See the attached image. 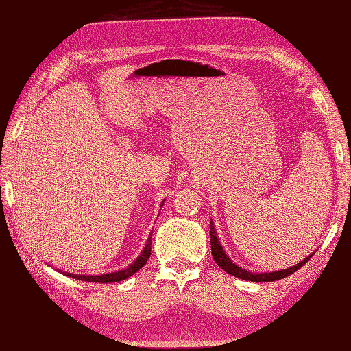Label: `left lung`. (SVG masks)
<instances>
[{
    "label": "left lung",
    "instance_id": "8db88e82",
    "mask_svg": "<svg viewBox=\"0 0 351 351\" xmlns=\"http://www.w3.org/2000/svg\"><path fill=\"white\" fill-rule=\"evenodd\" d=\"M210 242H211V256L215 258V262L217 263V266H221L225 272L231 274V276H234L237 278H242V280H248V281H276V280H281L287 276H292L295 271H298L301 266H304L308 260L312 258V256L317 250H315L312 254H308V256L301 260L300 263H297L295 266L291 267H286V269H280V271H274V272H251L248 269H243V267H240L239 265L232 263V260L226 256L225 250L222 248L221 242H219V237L216 234V228H215V223L213 221H210Z\"/></svg>",
    "mask_w": 351,
    "mask_h": 351
}]
</instances>
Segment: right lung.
Wrapping results in <instances>:
<instances>
[{
    "mask_svg": "<svg viewBox=\"0 0 351 351\" xmlns=\"http://www.w3.org/2000/svg\"><path fill=\"white\" fill-rule=\"evenodd\" d=\"M164 201H166V199H164ZM164 201L161 202V207H162ZM150 252H152V231H150V234L147 237V242H146V245H144V248H143L140 256L136 257L128 267H125V269L111 272V274H101V276H80V274H68V272H62L59 269H58V272H62L64 276L75 278V280L89 281V283H115V281L126 280L130 276H134L135 272H138L141 267L147 263V260L150 257Z\"/></svg>",
    "mask_w": 351,
    "mask_h": 351,
    "instance_id": "add662e5",
    "label": "right lung"
}]
</instances>
